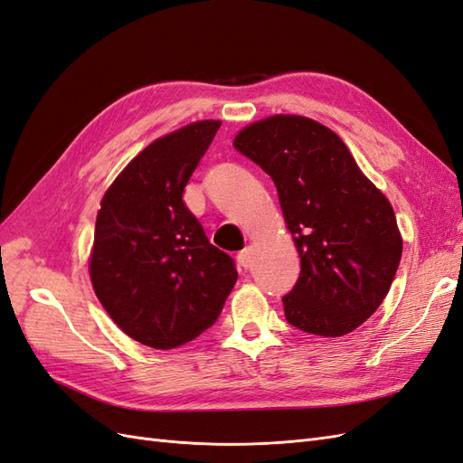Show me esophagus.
<instances>
[{"mask_svg": "<svg viewBox=\"0 0 463 463\" xmlns=\"http://www.w3.org/2000/svg\"><path fill=\"white\" fill-rule=\"evenodd\" d=\"M237 260H240V264L245 266V269H249L250 262H253V249L247 245L243 250H240V253H237Z\"/></svg>", "mask_w": 463, "mask_h": 463, "instance_id": "obj_1", "label": "esophagus"}]
</instances>
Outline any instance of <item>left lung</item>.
<instances>
[{
	"instance_id": "1",
	"label": "left lung",
	"mask_w": 463,
	"mask_h": 463,
	"mask_svg": "<svg viewBox=\"0 0 463 463\" xmlns=\"http://www.w3.org/2000/svg\"><path fill=\"white\" fill-rule=\"evenodd\" d=\"M233 146L269 174L301 259L282 298L286 320L338 338L381 305L402 259L396 214L363 175L342 138L303 116H272L237 133Z\"/></svg>"
}]
</instances>
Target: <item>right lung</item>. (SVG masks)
Instances as JSON below:
<instances>
[{"label":"right lung","mask_w":463,"mask_h":463,"mask_svg":"<svg viewBox=\"0 0 463 463\" xmlns=\"http://www.w3.org/2000/svg\"><path fill=\"white\" fill-rule=\"evenodd\" d=\"M185 125L138 152L106 191L96 216L90 279L111 320L154 349L197 338L235 286L233 259L210 245L184 189L220 129Z\"/></svg>","instance_id":"obj_1"}]
</instances>
